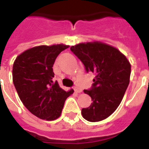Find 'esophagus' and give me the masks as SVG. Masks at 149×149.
<instances>
[{"mask_svg":"<svg viewBox=\"0 0 149 149\" xmlns=\"http://www.w3.org/2000/svg\"><path fill=\"white\" fill-rule=\"evenodd\" d=\"M74 91L75 92H77V93H80V92L82 91V89L80 88V87H75Z\"/></svg>","mask_w":149,"mask_h":149,"instance_id":"obj_1","label":"esophagus"}]
</instances>
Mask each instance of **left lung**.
<instances>
[{"mask_svg":"<svg viewBox=\"0 0 149 149\" xmlns=\"http://www.w3.org/2000/svg\"><path fill=\"white\" fill-rule=\"evenodd\" d=\"M71 51L95 75L92 88L84 90L93 101L81 114L89 122L106 119L118 108L130 84L131 65L115 47L95 41L72 46Z\"/></svg>","mask_w":149,"mask_h":149,"instance_id":"obj_1","label":"left lung"}]
</instances>
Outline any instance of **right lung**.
Returning <instances> with one entry per match:
<instances>
[{
	"label": "right lung",
	"instance_id": "1",
	"mask_svg": "<svg viewBox=\"0 0 149 149\" xmlns=\"http://www.w3.org/2000/svg\"><path fill=\"white\" fill-rule=\"evenodd\" d=\"M69 46H38L25 50L13 63V80L19 99L28 111L41 119L59 118L65 101L73 90L65 91L54 81L53 65Z\"/></svg>",
	"mask_w": 149,
	"mask_h": 149
}]
</instances>
